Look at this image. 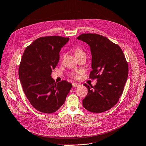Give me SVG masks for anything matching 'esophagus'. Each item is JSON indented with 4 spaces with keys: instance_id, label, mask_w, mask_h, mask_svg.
<instances>
[{
    "instance_id": "esophagus-1",
    "label": "esophagus",
    "mask_w": 146,
    "mask_h": 146,
    "mask_svg": "<svg viewBox=\"0 0 146 146\" xmlns=\"http://www.w3.org/2000/svg\"><path fill=\"white\" fill-rule=\"evenodd\" d=\"M79 85H80L79 84L76 83V82H73V83L72 84V86H73V87H78Z\"/></svg>"
}]
</instances>
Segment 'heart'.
Returning a JSON list of instances; mask_svg holds the SVG:
<instances>
[{
  "instance_id": "obj_1",
  "label": "heart",
  "mask_w": 146,
  "mask_h": 146,
  "mask_svg": "<svg viewBox=\"0 0 146 146\" xmlns=\"http://www.w3.org/2000/svg\"><path fill=\"white\" fill-rule=\"evenodd\" d=\"M81 53H84V51L80 49H76V51H75V54H81ZM79 73H81V72H76V73H72L71 74V76L73 77L75 79H77L78 78V75Z\"/></svg>"
}]
</instances>
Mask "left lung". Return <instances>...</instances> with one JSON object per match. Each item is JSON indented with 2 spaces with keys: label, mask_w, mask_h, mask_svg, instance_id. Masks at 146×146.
Segmentation results:
<instances>
[{
  "label": "left lung",
  "mask_w": 146,
  "mask_h": 146,
  "mask_svg": "<svg viewBox=\"0 0 146 146\" xmlns=\"http://www.w3.org/2000/svg\"><path fill=\"white\" fill-rule=\"evenodd\" d=\"M77 39L90 46L92 68L90 78L97 79L94 87L87 84L88 93L82 100L83 107L93 113H102L113 107L123 92L129 67L123 50L107 37L88 33Z\"/></svg>",
  "instance_id": "1"
}]
</instances>
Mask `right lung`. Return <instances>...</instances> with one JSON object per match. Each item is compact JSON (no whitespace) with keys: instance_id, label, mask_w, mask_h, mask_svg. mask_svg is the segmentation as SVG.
<instances>
[{"instance_id":"add662e5","label":"right lung","mask_w":146,"mask_h":146,"mask_svg":"<svg viewBox=\"0 0 146 146\" xmlns=\"http://www.w3.org/2000/svg\"><path fill=\"white\" fill-rule=\"evenodd\" d=\"M69 37L58 36L37 39L25 50L19 68L23 90L30 104L42 113H51L62 106L72 88L66 81L55 83L51 72L59 60L61 48Z\"/></svg>"}]
</instances>
